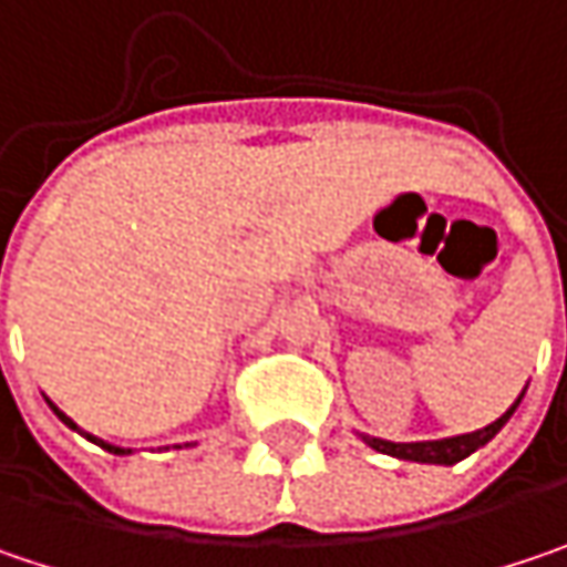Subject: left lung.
<instances>
[{
    "label": "left lung",
    "instance_id": "1",
    "mask_svg": "<svg viewBox=\"0 0 567 567\" xmlns=\"http://www.w3.org/2000/svg\"><path fill=\"white\" fill-rule=\"evenodd\" d=\"M523 398V394H519ZM516 398L511 404V411L504 416H497L494 423H487L484 430L475 433H462V436H450V440H430V443H388V440H375V436H362L372 450L384 452V455H394V458H408V462H430V465H455L462 462L465 455H472L475 450H482L487 440H494L501 433V426L511 420V414L519 404Z\"/></svg>",
    "mask_w": 567,
    "mask_h": 567
}]
</instances>
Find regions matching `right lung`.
Returning <instances> with one entry per match:
<instances>
[{
    "label": "right lung",
    "mask_w": 567,
    "mask_h": 567,
    "mask_svg": "<svg viewBox=\"0 0 567 567\" xmlns=\"http://www.w3.org/2000/svg\"><path fill=\"white\" fill-rule=\"evenodd\" d=\"M48 404H51V401H48ZM51 411L56 416H60V420H63V423H66V426H70V430H80V426H76V423H73V420H70V416L63 414V411H60V408H56V404H51ZM80 433H83V430H80ZM85 440H92V443H99V446H102V450H109V452H115V455H127V452L131 450H121V446H112V443H102V440H95V436H89V433H83Z\"/></svg>",
    "instance_id": "1"
}]
</instances>
